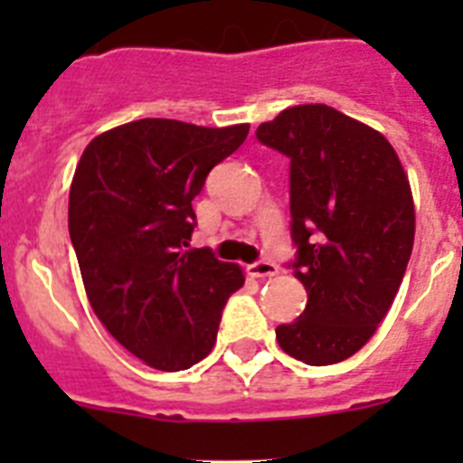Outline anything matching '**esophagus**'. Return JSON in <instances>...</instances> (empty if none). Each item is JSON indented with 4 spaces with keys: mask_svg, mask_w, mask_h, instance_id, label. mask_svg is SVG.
<instances>
[{
    "mask_svg": "<svg viewBox=\"0 0 463 463\" xmlns=\"http://www.w3.org/2000/svg\"><path fill=\"white\" fill-rule=\"evenodd\" d=\"M245 271H248V276H252V278H271L278 273V267L273 264V261L260 260V261H252V264H248V269H245Z\"/></svg>",
    "mask_w": 463,
    "mask_h": 463,
    "instance_id": "34e87169",
    "label": "esophagus"
}]
</instances>
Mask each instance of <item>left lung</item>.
Returning a JSON list of instances; mask_svg holds the SVG:
<instances>
[{
    "instance_id": "obj_1",
    "label": "left lung",
    "mask_w": 463,
    "mask_h": 463,
    "mask_svg": "<svg viewBox=\"0 0 463 463\" xmlns=\"http://www.w3.org/2000/svg\"><path fill=\"white\" fill-rule=\"evenodd\" d=\"M257 138L289 157V267L308 292L276 338L298 362L338 364L369 343L399 292L415 241L411 183L383 134L331 106L285 109Z\"/></svg>"
}]
</instances>
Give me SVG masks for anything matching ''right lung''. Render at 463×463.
I'll use <instances>...</instances> for the list:
<instances>
[{"mask_svg": "<svg viewBox=\"0 0 463 463\" xmlns=\"http://www.w3.org/2000/svg\"><path fill=\"white\" fill-rule=\"evenodd\" d=\"M250 125L196 127L143 118L83 150L69 190V236L94 315L157 371H185L215 345L239 264L187 243L192 199Z\"/></svg>", "mask_w": 463, "mask_h": 463, "instance_id": "obj_1", "label": "right lung"}]
</instances>
